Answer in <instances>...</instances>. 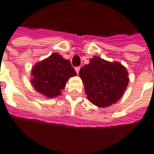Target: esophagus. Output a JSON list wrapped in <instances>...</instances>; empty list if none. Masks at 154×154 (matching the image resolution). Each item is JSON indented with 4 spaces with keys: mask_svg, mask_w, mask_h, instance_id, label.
<instances>
[{
    "mask_svg": "<svg viewBox=\"0 0 154 154\" xmlns=\"http://www.w3.org/2000/svg\"><path fill=\"white\" fill-rule=\"evenodd\" d=\"M80 69H81V66H78V67H76V68H75V70H76V72H77V74L79 73Z\"/></svg>",
    "mask_w": 154,
    "mask_h": 154,
    "instance_id": "obj_1",
    "label": "esophagus"
}]
</instances>
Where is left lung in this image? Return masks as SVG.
Wrapping results in <instances>:
<instances>
[{
    "instance_id": "obj_1",
    "label": "left lung",
    "mask_w": 154,
    "mask_h": 154,
    "mask_svg": "<svg viewBox=\"0 0 154 154\" xmlns=\"http://www.w3.org/2000/svg\"><path fill=\"white\" fill-rule=\"evenodd\" d=\"M126 69L119 62H109L94 57L89 64L81 68L79 76L84 83L87 98L98 107L116 103L129 84Z\"/></svg>"
}]
</instances>
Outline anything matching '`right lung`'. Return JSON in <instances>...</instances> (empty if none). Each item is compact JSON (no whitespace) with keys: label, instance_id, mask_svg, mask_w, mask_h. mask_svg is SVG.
I'll list each match as a JSON object with an SVG mask.
<instances>
[{"label":"right lung","instance_id":"obj_1","mask_svg":"<svg viewBox=\"0 0 154 154\" xmlns=\"http://www.w3.org/2000/svg\"><path fill=\"white\" fill-rule=\"evenodd\" d=\"M76 75L69 60L54 53L34 65L31 83L38 93L52 98L60 95L68 80Z\"/></svg>","mask_w":154,"mask_h":154}]
</instances>
